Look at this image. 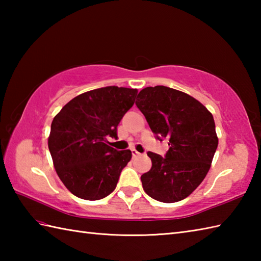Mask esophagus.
Listing matches in <instances>:
<instances>
[{"instance_id":"34e87169","label":"esophagus","mask_w":261,"mask_h":261,"mask_svg":"<svg viewBox=\"0 0 261 261\" xmlns=\"http://www.w3.org/2000/svg\"><path fill=\"white\" fill-rule=\"evenodd\" d=\"M131 153H132V157H137V156H139V154H140V152H138L136 149H132Z\"/></svg>"}]
</instances>
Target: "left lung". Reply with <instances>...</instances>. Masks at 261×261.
Here are the masks:
<instances>
[{
	"mask_svg": "<svg viewBox=\"0 0 261 261\" xmlns=\"http://www.w3.org/2000/svg\"><path fill=\"white\" fill-rule=\"evenodd\" d=\"M136 105L158 139H168L165 157L148 152L151 169L141 176L149 196L175 203L196 190L208 173L218 148L212 113L188 94L167 86L146 87Z\"/></svg>",
	"mask_w": 261,
	"mask_h": 261,
	"instance_id": "obj_1",
	"label": "left lung"
}]
</instances>
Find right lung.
Masks as SVG:
<instances>
[{"label":"right lung","instance_id":"1","mask_svg":"<svg viewBox=\"0 0 261 261\" xmlns=\"http://www.w3.org/2000/svg\"><path fill=\"white\" fill-rule=\"evenodd\" d=\"M137 88L108 86L80 94L56 114L48 138L54 167L75 196L96 201L112 193L132 153L110 147Z\"/></svg>","mask_w":261,"mask_h":261}]
</instances>
